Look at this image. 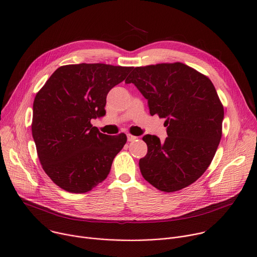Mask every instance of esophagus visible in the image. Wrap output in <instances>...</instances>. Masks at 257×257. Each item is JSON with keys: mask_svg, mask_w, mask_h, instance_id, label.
Segmentation results:
<instances>
[{"mask_svg": "<svg viewBox=\"0 0 257 257\" xmlns=\"http://www.w3.org/2000/svg\"><path fill=\"white\" fill-rule=\"evenodd\" d=\"M136 136H133V135H131V134H127V139H128V141H134V140H136Z\"/></svg>", "mask_w": 257, "mask_h": 257, "instance_id": "esophagus-1", "label": "esophagus"}]
</instances>
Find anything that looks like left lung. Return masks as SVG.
Returning <instances> with one entry per match:
<instances>
[{"instance_id": "8db88e82", "label": "left lung", "mask_w": 257, "mask_h": 257, "mask_svg": "<svg viewBox=\"0 0 257 257\" xmlns=\"http://www.w3.org/2000/svg\"><path fill=\"white\" fill-rule=\"evenodd\" d=\"M148 101L150 115L164 118L167 137L145 135L142 177L173 193L195 183L211 164L222 137L224 108L208 76L182 62L137 66L125 80Z\"/></svg>"}]
</instances>
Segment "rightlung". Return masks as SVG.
Here are the masks:
<instances>
[{"label":"right lung","instance_id":"1","mask_svg":"<svg viewBox=\"0 0 257 257\" xmlns=\"http://www.w3.org/2000/svg\"><path fill=\"white\" fill-rule=\"evenodd\" d=\"M132 66L79 63L58 67L36 94L32 136L42 168L62 190L83 194L108 177L127 141L91 123L106 114V98Z\"/></svg>","mask_w":257,"mask_h":257}]
</instances>
